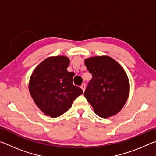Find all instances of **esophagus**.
Segmentation results:
<instances>
[{
  "label": "esophagus",
  "instance_id": "obj_1",
  "mask_svg": "<svg viewBox=\"0 0 156 156\" xmlns=\"http://www.w3.org/2000/svg\"><path fill=\"white\" fill-rule=\"evenodd\" d=\"M80 87L82 88V89H83V91H84V90H85V88H86L85 84H82V85L80 86Z\"/></svg>",
  "mask_w": 156,
  "mask_h": 156
}]
</instances>
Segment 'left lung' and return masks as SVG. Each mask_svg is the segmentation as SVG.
<instances>
[{
    "label": "left lung",
    "mask_w": 156,
    "mask_h": 156,
    "mask_svg": "<svg viewBox=\"0 0 156 156\" xmlns=\"http://www.w3.org/2000/svg\"><path fill=\"white\" fill-rule=\"evenodd\" d=\"M92 74L84 96L101 118H109L122 109L129 94L128 76L122 66L107 56L84 60Z\"/></svg>",
    "instance_id": "1"
}]
</instances>
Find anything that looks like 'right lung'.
<instances>
[{
  "label": "right lung",
  "mask_w": 156,
  "mask_h": 156,
  "mask_svg": "<svg viewBox=\"0 0 156 156\" xmlns=\"http://www.w3.org/2000/svg\"><path fill=\"white\" fill-rule=\"evenodd\" d=\"M69 65L67 56L49 57L37 66L30 77L31 98L37 107L51 118L65 113L83 93L81 88L73 85L74 73L67 70Z\"/></svg>",
  "instance_id": "add662e5"
}]
</instances>
